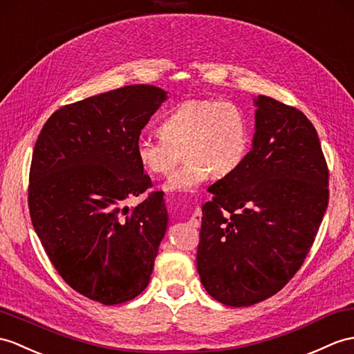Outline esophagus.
<instances>
[{"label": "esophagus", "mask_w": 354, "mask_h": 354, "mask_svg": "<svg viewBox=\"0 0 354 354\" xmlns=\"http://www.w3.org/2000/svg\"><path fill=\"white\" fill-rule=\"evenodd\" d=\"M201 220H202V211H201L199 208H196V209L193 211L192 217H190V223H192V226H194V227H199V226H201Z\"/></svg>", "instance_id": "esophagus-1"}]
</instances>
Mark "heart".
I'll return each mask as SVG.
<instances>
[{"label": "heart", "instance_id": "heart-1", "mask_svg": "<svg viewBox=\"0 0 354 354\" xmlns=\"http://www.w3.org/2000/svg\"><path fill=\"white\" fill-rule=\"evenodd\" d=\"M157 131L161 140H138L136 155L147 174L167 176L184 152L185 164L162 185L167 192L190 193L212 175H232L250 145L248 116L231 101L180 102L164 116Z\"/></svg>", "mask_w": 354, "mask_h": 354}]
</instances>
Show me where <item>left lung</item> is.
<instances>
[{
  "instance_id": "obj_1",
  "label": "left lung",
  "mask_w": 354,
  "mask_h": 354,
  "mask_svg": "<svg viewBox=\"0 0 354 354\" xmlns=\"http://www.w3.org/2000/svg\"><path fill=\"white\" fill-rule=\"evenodd\" d=\"M254 105L252 149L240 169L209 187L196 257L205 290L234 308L291 281L328 203V169L310 120L268 96Z\"/></svg>"
}]
</instances>
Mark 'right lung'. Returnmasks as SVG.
Wrapping results in <instances>:
<instances>
[{"label": "right lung", "mask_w": 354, "mask_h": 354, "mask_svg": "<svg viewBox=\"0 0 354 354\" xmlns=\"http://www.w3.org/2000/svg\"><path fill=\"white\" fill-rule=\"evenodd\" d=\"M167 100L147 84L125 86L62 106L32 151V227L63 281L84 297L119 305L142 292L167 229L162 192L136 155L140 133Z\"/></svg>", "instance_id": "right-lung-1"}]
</instances>
